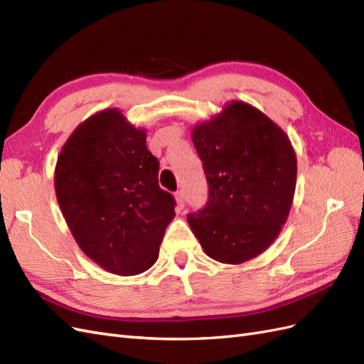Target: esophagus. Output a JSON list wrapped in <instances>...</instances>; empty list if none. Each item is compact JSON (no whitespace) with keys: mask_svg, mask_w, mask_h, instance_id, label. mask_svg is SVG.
Masks as SVG:
<instances>
[{"mask_svg":"<svg viewBox=\"0 0 364 364\" xmlns=\"http://www.w3.org/2000/svg\"><path fill=\"white\" fill-rule=\"evenodd\" d=\"M174 199H176V203H178V209H183V206H185L183 193H182V191L176 193V194H174Z\"/></svg>","mask_w":364,"mask_h":364,"instance_id":"1","label":"esophagus"}]
</instances>
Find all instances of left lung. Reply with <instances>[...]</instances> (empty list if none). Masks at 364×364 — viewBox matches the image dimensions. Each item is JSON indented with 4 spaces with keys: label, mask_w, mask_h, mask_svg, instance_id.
I'll return each instance as SVG.
<instances>
[{
    "label": "left lung",
    "mask_w": 364,
    "mask_h": 364,
    "mask_svg": "<svg viewBox=\"0 0 364 364\" xmlns=\"http://www.w3.org/2000/svg\"><path fill=\"white\" fill-rule=\"evenodd\" d=\"M209 186L186 217L209 258L241 264L279 235L290 214L297 162L287 134L259 109L230 102L191 134Z\"/></svg>",
    "instance_id": "1"
}]
</instances>
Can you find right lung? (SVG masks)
<instances>
[{
    "instance_id": "1",
    "label": "right lung",
    "mask_w": 364,
    "mask_h": 364,
    "mask_svg": "<svg viewBox=\"0 0 364 364\" xmlns=\"http://www.w3.org/2000/svg\"><path fill=\"white\" fill-rule=\"evenodd\" d=\"M146 136L118 109H105L75 127L54 170L58 203L75 243L119 277L156 262L176 215L173 196L159 188V162Z\"/></svg>"
}]
</instances>
